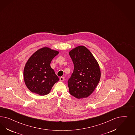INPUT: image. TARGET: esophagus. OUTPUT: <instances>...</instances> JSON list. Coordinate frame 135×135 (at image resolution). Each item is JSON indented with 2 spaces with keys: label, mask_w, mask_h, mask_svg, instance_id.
Listing matches in <instances>:
<instances>
[{
  "label": "esophagus",
  "mask_w": 135,
  "mask_h": 135,
  "mask_svg": "<svg viewBox=\"0 0 135 135\" xmlns=\"http://www.w3.org/2000/svg\"><path fill=\"white\" fill-rule=\"evenodd\" d=\"M60 81H64V77H61L60 78Z\"/></svg>",
  "instance_id": "34e87169"
}]
</instances>
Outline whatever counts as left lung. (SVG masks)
<instances>
[{"instance_id": "left-lung-1", "label": "left lung", "mask_w": 135, "mask_h": 135, "mask_svg": "<svg viewBox=\"0 0 135 135\" xmlns=\"http://www.w3.org/2000/svg\"><path fill=\"white\" fill-rule=\"evenodd\" d=\"M73 62V72L68 81L69 93L77 98H87L98 85L100 71L98 63L90 50L79 46L69 52Z\"/></svg>"}]
</instances>
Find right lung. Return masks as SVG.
Segmentation results:
<instances>
[{
  "mask_svg": "<svg viewBox=\"0 0 135 135\" xmlns=\"http://www.w3.org/2000/svg\"><path fill=\"white\" fill-rule=\"evenodd\" d=\"M59 52L48 48L38 49L29 58L24 70L25 84L32 93L40 95L49 93L59 78L50 63Z\"/></svg>",
  "mask_w": 135,
  "mask_h": 135,
  "instance_id": "1",
  "label": "right lung"
}]
</instances>
